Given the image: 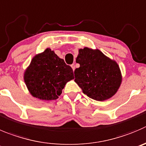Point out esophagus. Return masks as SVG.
Masks as SVG:
<instances>
[{"mask_svg": "<svg viewBox=\"0 0 146 146\" xmlns=\"http://www.w3.org/2000/svg\"><path fill=\"white\" fill-rule=\"evenodd\" d=\"M71 66H72V69H73V70H74V69H75V65H74V64H72V65H71Z\"/></svg>", "mask_w": 146, "mask_h": 146, "instance_id": "obj_1", "label": "esophagus"}]
</instances>
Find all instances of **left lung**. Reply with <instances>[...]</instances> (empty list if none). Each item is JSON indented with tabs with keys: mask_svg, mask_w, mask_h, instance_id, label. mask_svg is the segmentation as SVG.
<instances>
[{
	"mask_svg": "<svg viewBox=\"0 0 146 146\" xmlns=\"http://www.w3.org/2000/svg\"><path fill=\"white\" fill-rule=\"evenodd\" d=\"M76 62L80 66L74 70V81L84 95L95 100L104 101L117 92L122 76L115 61L100 50L85 47L79 50Z\"/></svg>",
	"mask_w": 146,
	"mask_h": 146,
	"instance_id": "obj_1",
	"label": "left lung"
}]
</instances>
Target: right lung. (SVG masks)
I'll use <instances>...</instances> for the list:
<instances>
[{"label": "right lung", "mask_w": 146, "mask_h": 146, "mask_svg": "<svg viewBox=\"0 0 146 146\" xmlns=\"http://www.w3.org/2000/svg\"><path fill=\"white\" fill-rule=\"evenodd\" d=\"M74 78L72 67L50 48L36 55L24 73L31 94L43 100L57 99L66 83Z\"/></svg>", "instance_id": "right-lung-1"}]
</instances>
